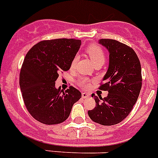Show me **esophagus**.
Masks as SVG:
<instances>
[{
  "mask_svg": "<svg viewBox=\"0 0 158 158\" xmlns=\"http://www.w3.org/2000/svg\"><path fill=\"white\" fill-rule=\"evenodd\" d=\"M81 96H82V98L85 99V98H88V97H89V96H90V94H89V93H85V92H84V93H81Z\"/></svg>",
  "mask_w": 158,
  "mask_h": 158,
  "instance_id": "obj_1",
  "label": "esophagus"
}]
</instances>
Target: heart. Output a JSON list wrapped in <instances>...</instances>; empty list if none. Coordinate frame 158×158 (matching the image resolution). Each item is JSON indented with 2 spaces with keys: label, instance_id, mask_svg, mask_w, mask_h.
Returning <instances> with one entry per match:
<instances>
[{
  "label": "heart",
  "instance_id": "obj_1",
  "mask_svg": "<svg viewBox=\"0 0 158 158\" xmlns=\"http://www.w3.org/2000/svg\"><path fill=\"white\" fill-rule=\"evenodd\" d=\"M86 53L92 60V62L94 63V65L97 63L104 64V60H105V54L100 46L96 45V44L89 45L86 49ZM77 61V57H74L73 58L70 64L71 68H73L75 66ZM89 82H90L89 80L86 77H81L78 80V83L82 88H87L89 85Z\"/></svg>",
  "mask_w": 158,
  "mask_h": 158
}]
</instances>
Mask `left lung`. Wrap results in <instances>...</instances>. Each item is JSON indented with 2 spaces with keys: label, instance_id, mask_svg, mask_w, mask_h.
<instances>
[{
  "label": "left lung",
  "instance_id": "obj_1",
  "mask_svg": "<svg viewBox=\"0 0 158 158\" xmlns=\"http://www.w3.org/2000/svg\"><path fill=\"white\" fill-rule=\"evenodd\" d=\"M109 52V65L100 89L108 91L104 99L94 96L96 107L88 111L92 120L104 126L122 122L133 108L142 88V69L133 49L114 40H99Z\"/></svg>",
  "mask_w": 158,
  "mask_h": 158
}]
</instances>
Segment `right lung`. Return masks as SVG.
Returning <instances> with one entry per match:
<instances>
[{
	"label": "right lung",
	"mask_w": 158,
	"mask_h": 158,
	"mask_svg": "<svg viewBox=\"0 0 158 158\" xmlns=\"http://www.w3.org/2000/svg\"><path fill=\"white\" fill-rule=\"evenodd\" d=\"M81 41L58 39L38 43L25 56L19 74L24 104L31 116L47 125L66 120L81 93L71 86L63 92L55 87L58 73L69 70Z\"/></svg>",
	"instance_id": "right-lung-1"
}]
</instances>
